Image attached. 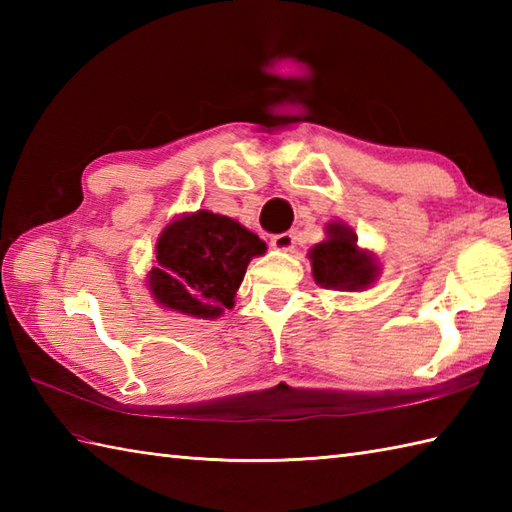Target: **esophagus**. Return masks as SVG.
Returning <instances> with one entry per match:
<instances>
[{
  "mask_svg": "<svg viewBox=\"0 0 512 512\" xmlns=\"http://www.w3.org/2000/svg\"><path fill=\"white\" fill-rule=\"evenodd\" d=\"M295 242H297V237H295V233H292V231L279 233V235H275L273 239H270V244H273V248L275 250H284V253H288V250L295 248Z\"/></svg>",
  "mask_w": 512,
  "mask_h": 512,
  "instance_id": "1",
  "label": "esophagus"
}]
</instances>
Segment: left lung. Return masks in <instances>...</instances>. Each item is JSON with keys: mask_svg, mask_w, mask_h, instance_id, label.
I'll return each mask as SVG.
<instances>
[{"mask_svg": "<svg viewBox=\"0 0 512 512\" xmlns=\"http://www.w3.org/2000/svg\"><path fill=\"white\" fill-rule=\"evenodd\" d=\"M312 277L321 288L361 292L380 277V264L372 250L358 246V237L341 220L325 224V239L308 250Z\"/></svg>", "mask_w": 512, "mask_h": 512, "instance_id": "1", "label": "left lung"}]
</instances>
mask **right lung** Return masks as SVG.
<instances>
[{
    "label": "right lung",
    "mask_w": 512,
    "mask_h": 512,
    "mask_svg": "<svg viewBox=\"0 0 512 512\" xmlns=\"http://www.w3.org/2000/svg\"><path fill=\"white\" fill-rule=\"evenodd\" d=\"M264 253L266 242L233 217L206 209L182 213L160 231L145 286L160 308L217 319L235 306L250 259Z\"/></svg>",
    "instance_id": "right-lung-1"
}]
</instances>
